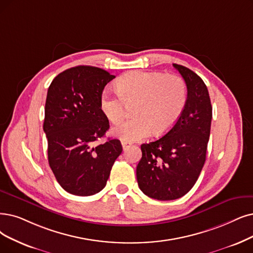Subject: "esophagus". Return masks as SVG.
Wrapping results in <instances>:
<instances>
[{
  "label": "esophagus",
  "mask_w": 253,
  "mask_h": 253,
  "mask_svg": "<svg viewBox=\"0 0 253 253\" xmlns=\"http://www.w3.org/2000/svg\"><path fill=\"white\" fill-rule=\"evenodd\" d=\"M121 145H123V148H124V149H126V148L130 145V143L126 142V141H123V142H121Z\"/></svg>",
  "instance_id": "34e87169"
}]
</instances>
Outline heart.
<instances>
[{"label": "heart", "mask_w": 253, "mask_h": 253, "mask_svg": "<svg viewBox=\"0 0 253 253\" xmlns=\"http://www.w3.org/2000/svg\"><path fill=\"white\" fill-rule=\"evenodd\" d=\"M116 91L104 92L99 108L109 121L117 124L125 116L126 105L135 103L134 117L113 128L116 137L128 142L143 139L151 132H167L176 124L188 100L184 79L163 73H127L116 81Z\"/></svg>", "instance_id": "b5f03b06"}]
</instances>
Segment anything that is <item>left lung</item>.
Wrapping results in <instances>:
<instances>
[{
  "instance_id": "left-lung-1",
  "label": "left lung",
  "mask_w": 253,
  "mask_h": 253,
  "mask_svg": "<svg viewBox=\"0 0 253 253\" xmlns=\"http://www.w3.org/2000/svg\"><path fill=\"white\" fill-rule=\"evenodd\" d=\"M188 88L187 105L165 136L141 145L136 174L150 198L173 200L193 188L203 169L211 132V105L205 82L191 69L173 64Z\"/></svg>"
}]
</instances>
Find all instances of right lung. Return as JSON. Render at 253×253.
I'll use <instances>...</instances> for the list:
<instances>
[{
	"mask_svg": "<svg viewBox=\"0 0 253 253\" xmlns=\"http://www.w3.org/2000/svg\"><path fill=\"white\" fill-rule=\"evenodd\" d=\"M114 78L102 68L80 65L59 74L48 87L43 123L48 164L70 194L90 196L102 191L123 151L117 139L93 146L110 127L99 100Z\"/></svg>",
	"mask_w": 253,
	"mask_h": 253,
	"instance_id": "add662e5",
	"label": "right lung"
}]
</instances>
